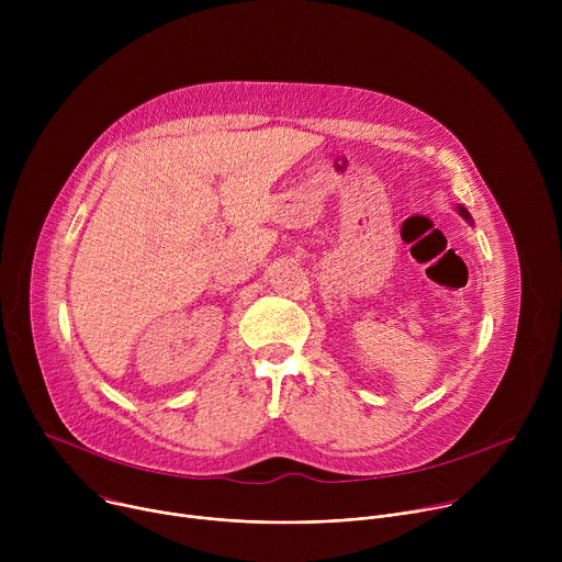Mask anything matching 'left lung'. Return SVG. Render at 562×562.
Segmentation results:
<instances>
[{
	"label": "left lung",
	"mask_w": 562,
	"mask_h": 562,
	"mask_svg": "<svg viewBox=\"0 0 562 562\" xmlns=\"http://www.w3.org/2000/svg\"><path fill=\"white\" fill-rule=\"evenodd\" d=\"M458 211H460V215L467 220V222H471V217H469V213H467V209H462V206H458Z\"/></svg>",
	"instance_id": "1"
}]
</instances>
